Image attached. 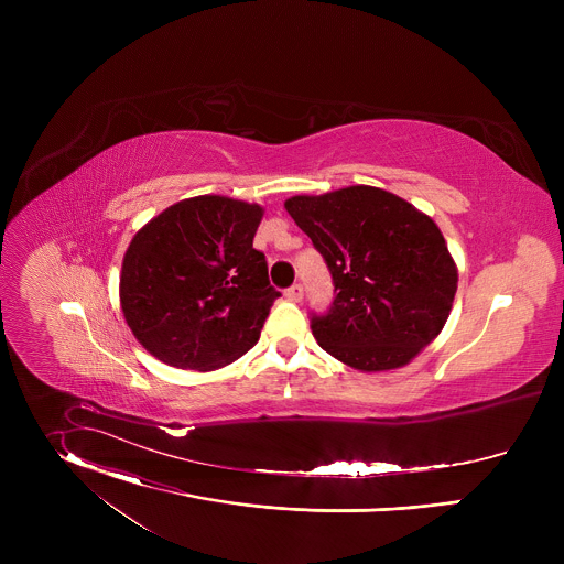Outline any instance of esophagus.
I'll return each instance as SVG.
<instances>
[{
	"label": "esophagus",
	"instance_id": "34e87169",
	"mask_svg": "<svg viewBox=\"0 0 564 564\" xmlns=\"http://www.w3.org/2000/svg\"><path fill=\"white\" fill-rule=\"evenodd\" d=\"M285 296L290 299V301H301L303 299V285L301 283H294V285H290L288 290H285Z\"/></svg>",
	"mask_w": 564,
	"mask_h": 564
}]
</instances>
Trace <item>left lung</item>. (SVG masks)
Listing matches in <instances>:
<instances>
[{
  "instance_id": "left-lung-1",
  "label": "left lung",
  "mask_w": 564,
  "mask_h": 564,
  "mask_svg": "<svg viewBox=\"0 0 564 564\" xmlns=\"http://www.w3.org/2000/svg\"><path fill=\"white\" fill-rule=\"evenodd\" d=\"M285 209L333 274L337 296L310 321L328 355L364 372L392 370L442 333L457 268L431 216L368 185L292 196Z\"/></svg>"
}]
</instances>
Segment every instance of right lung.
Masks as SVG:
<instances>
[{
    "instance_id": "right-lung-1",
    "label": "right lung",
    "mask_w": 564,
    "mask_h": 564,
    "mask_svg": "<svg viewBox=\"0 0 564 564\" xmlns=\"http://www.w3.org/2000/svg\"><path fill=\"white\" fill-rule=\"evenodd\" d=\"M261 205L196 196L151 218L129 243L120 305L133 337L163 364L214 370L261 337L279 290L254 250Z\"/></svg>"
}]
</instances>
